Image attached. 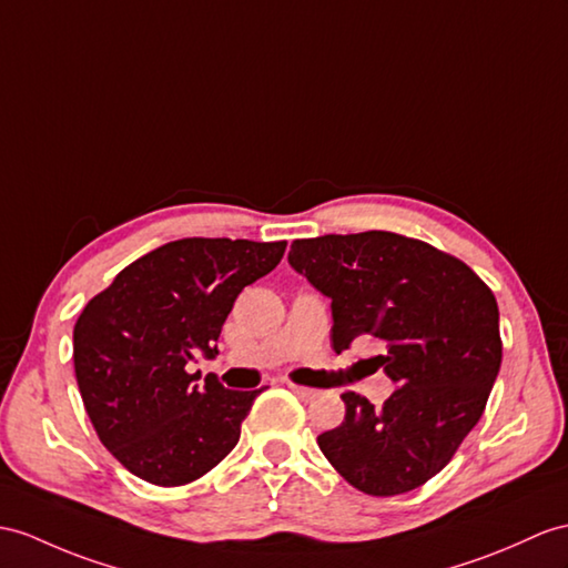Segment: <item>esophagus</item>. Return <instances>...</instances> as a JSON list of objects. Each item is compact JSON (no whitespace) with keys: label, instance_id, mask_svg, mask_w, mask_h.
Wrapping results in <instances>:
<instances>
[{"label":"esophagus","instance_id":"34e87169","mask_svg":"<svg viewBox=\"0 0 568 568\" xmlns=\"http://www.w3.org/2000/svg\"><path fill=\"white\" fill-rule=\"evenodd\" d=\"M288 388H292L301 399H311L315 395L313 388H306V385H296V383H288Z\"/></svg>","mask_w":568,"mask_h":568}]
</instances>
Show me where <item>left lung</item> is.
I'll list each match as a JSON object with an SVG mask.
<instances>
[{
  "label": "left lung",
  "mask_w": 568,
  "mask_h": 568,
  "mask_svg": "<svg viewBox=\"0 0 568 568\" xmlns=\"http://www.w3.org/2000/svg\"><path fill=\"white\" fill-rule=\"evenodd\" d=\"M288 262L332 298V349L378 337V366L399 385L381 407L344 393V422L317 446L364 494L422 487L473 432L499 376L491 288L463 260L390 231L298 239Z\"/></svg>",
  "instance_id": "obj_1"
}]
</instances>
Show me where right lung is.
<instances>
[{"label": "right lung", "mask_w": 568, "mask_h": 568, "mask_svg": "<svg viewBox=\"0 0 568 568\" xmlns=\"http://www.w3.org/2000/svg\"><path fill=\"white\" fill-rule=\"evenodd\" d=\"M286 241L183 239L124 267L74 325V373L101 444L132 475L183 487L210 473L241 438L262 393L197 385L185 366L214 356L226 315L247 284L270 274Z\"/></svg>", "instance_id": "obj_1"}]
</instances>
